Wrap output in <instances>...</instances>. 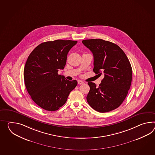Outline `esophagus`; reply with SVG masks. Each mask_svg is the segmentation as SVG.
<instances>
[{"instance_id": "esophagus-1", "label": "esophagus", "mask_w": 155, "mask_h": 155, "mask_svg": "<svg viewBox=\"0 0 155 155\" xmlns=\"http://www.w3.org/2000/svg\"><path fill=\"white\" fill-rule=\"evenodd\" d=\"M78 84H82L84 83V82H83V81H82L79 80V81H78Z\"/></svg>"}]
</instances>
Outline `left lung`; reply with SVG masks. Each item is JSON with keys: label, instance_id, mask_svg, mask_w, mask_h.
I'll list each match as a JSON object with an SVG mask.
<instances>
[{"label": "left lung", "instance_id": "left-lung-1", "mask_svg": "<svg viewBox=\"0 0 155 155\" xmlns=\"http://www.w3.org/2000/svg\"><path fill=\"white\" fill-rule=\"evenodd\" d=\"M94 57L93 72L104 75L99 87L88 82L90 92L87 101L94 110L101 113L116 109L127 95L132 82L130 62L117 45L101 39L82 41Z\"/></svg>", "mask_w": 155, "mask_h": 155}]
</instances>
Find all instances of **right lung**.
<instances>
[{
  "label": "right lung",
  "instance_id": "add662e5",
  "mask_svg": "<svg viewBox=\"0 0 155 155\" xmlns=\"http://www.w3.org/2000/svg\"><path fill=\"white\" fill-rule=\"evenodd\" d=\"M77 41L55 40L38 45L31 52L24 67L25 85L31 99L45 110L54 111L65 104L77 85L58 74L65 67L67 54Z\"/></svg>",
  "mask_w": 155,
  "mask_h": 155
}]
</instances>
